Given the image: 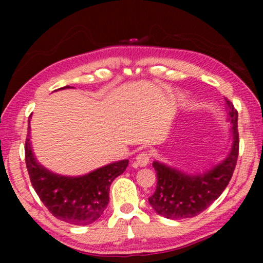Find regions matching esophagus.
Returning a JSON list of instances; mask_svg holds the SVG:
<instances>
[{
  "label": "esophagus",
  "instance_id": "34e87169",
  "mask_svg": "<svg viewBox=\"0 0 263 263\" xmlns=\"http://www.w3.org/2000/svg\"><path fill=\"white\" fill-rule=\"evenodd\" d=\"M151 161V153L148 152H141L140 154H138V157H136L135 159V163L138 164V166H146V165H148V163Z\"/></svg>",
  "mask_w": 263,
  "mask_h": 263
}]
</instances>
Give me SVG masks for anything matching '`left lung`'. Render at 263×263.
<instances>
[{"label": "left lung", "instance_id": "left-lung-1", "mask_svg": "<svg viewBox=\"0 0 263 263\" xmlns=\"http://www.w3.org/2000/svg\"><path fill=\"white\" fill-rule=\"evenodd\" d=\"M229 121L232 123V146L228 158L212 170L199 175H186L166 165L154 161L157 189L148 201L158 214L168 219L193 218L207 210L228 186L235 171L239 152L237 121L238 112L225 98Z\"/></svg>", "mask_w": 263, "mask_h": 263}]
</instances>
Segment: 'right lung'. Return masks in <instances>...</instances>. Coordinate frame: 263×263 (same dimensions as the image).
<instances>
[{
	"label": "right lung",
	"mask_w": 263,
	"mask_h": 263,
	"mask_svg": "<svg viewBox=\"0 0 263 263\" xmlns=\"http://www.w3.org/2000/svg\"><path fill=\"white\" fill-rule=\"evenodd\" d=\"M64 88L70 87L64 86L61 89ZM25 160L32 186L50 213L68 224L80 226L92 224L103 214L109 203L111 183L123 174L129 163L128 160L116 161L80 177L52 174L35 160L30 133L25 142Z\"/></svg>",
	"instance_id": "right-lung-1"
}]
</instances>
